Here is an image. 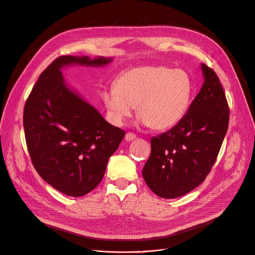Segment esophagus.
<instances>
[{
  "label": "esophagus",
  "instance_id": "1",
  "mask_svg": "<svg viewBox=\"0 0 255 255\" xmlns=\"http://www.w3.org/2000/svg\"><path fill=\"white\" fill-rule=\"evenodd\" d=\"M136 138V135L135 134H133V133H131V132H128V133H126V135H125V139L127 140V141H132V140H134Z\"/></svg>",
  "mask_w": 255,
  "mask_h": 255
}]
</instances>
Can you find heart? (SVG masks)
<instances>
[{"mask_svg": "<svg viewBox=\"0 0 255 255\" xmlns=\"http://www.w3.org/2000/svg\"><path fill=\"white\" fill-rule=\"evenodd\" d=\"M192 80L181 69L147 65L129 69L101 92L110 121L122 126L137 108L139 122L155 130L175 126L186 114Z\"/></svg>", "mask_w": 255, "mask_h": 255, "instance_id": "1", "label": "heart"}]
</instances>
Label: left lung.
<instances>
[{"label":"left lung","mask_w":255,"mask_h":255,"mask_svg":"<svg viewBox=\"0 0 255 255\" xmlns=\"http://www.w3.org/2000/svg\"><path fill=\"white\" fill-rule=\"evenodd\" d=\"M203 84L187 113L171 130L151 138L142 176L159 197L176 198L200 185L211 172L229 125V107L214 70L201 64Z\"/></svg>","instance_id":"left-lung-1"}]
</instances>
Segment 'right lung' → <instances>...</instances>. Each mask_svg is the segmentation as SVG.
<instances>
[{
    "instance_id": "obj_1",
    "label": "right lung",
    "mask_w": 255,
    "mask_h": 255,
    "mask_svg": "<svg viewBox=\"0 0 255 255\" xmlns=\"http://www.w3.org/2000/svg\"><path fill=\"white\" fill-rule=\"evenodd\" d=\"M112 61L59 57L40 74L25 103L23 126L33 167L52 187L69 196H83L98 186L125 131L107 122L69 87L62 69L102 67Z\"/></svg>"
}]
</instances>
